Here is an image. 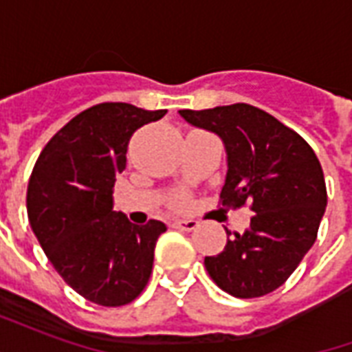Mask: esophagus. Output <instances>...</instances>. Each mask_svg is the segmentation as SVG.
Segmentation results:
<instances>
[{
	"mask_svg": "<svg viewBox=\"0 0 352 352\" xmlns=\"http://www.w3.org/2000/svg\"><path fill=\"white\" fill-rule=\"evenodd\" d=\"M171 226L175 230H181V232H192V230L198 228V221H173Z\"/></svg>",
	"mask_w": 352,
	"mask_h": 352,
	"instance_id": "esophagus-1",
	"label": "esophagus"
}]
</instances>
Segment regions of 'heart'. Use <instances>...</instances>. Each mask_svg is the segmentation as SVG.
Listing matches in <instances>:
<instances>
[{
  "instance_id": "1",
  "label": "heart",
  "mask_w": 352,
  "mask_h": 352,
  "mask_svg": "<svg viewBox=\"0 0 352 352\" xmlns=\"http://www.w3.org/2000/svg\"><path fill=\"white\" fill-rule=\"evenodd\" d=\"M188 204H190V199H188L186 194H177L175 198H173V201H171V206L177 207V209H184Z\"/></svg>"
}]
</instances>
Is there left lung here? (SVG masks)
Listing matches in <instances>:
<instances>
[{
	"instance_id": "obj_1",
	"label": "left lung",
	"mask_w": 352,
	"mask_h": 352,
	"mask_svg": "<svg viewBox=\"0 0 352 352\" xmlns=\"http://www.w3.org/2000/svg\"><path fill=\"white\" fill-rule=\"evenodd\" d=\"M179 115L224 143L228 173L222 206L251 201L256 213L243 234L230 237L224 251L206 256L207 273L236 298L270 294L292 275L317 239L328 201L317 154L294 130L247 103L183 109Z\"/></svg>"
}]
</instances>
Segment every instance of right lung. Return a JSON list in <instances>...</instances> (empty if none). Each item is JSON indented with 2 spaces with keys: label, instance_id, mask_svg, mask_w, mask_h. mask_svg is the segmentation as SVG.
Wrapping results in <instances>:
<instances>
[{
  "label": "right lung",
  "instance_id": "1",
  "mask_svg": "<svg viewBox=\"0 0 352 352\" xmlns=\"http://www.w3.org/2000/svg\"><path fill=\"white\" fill-rule=\"evenodd\" d=\"M166 115L130 103H100L45 145L28 184V219L62 279L88 302L118 307L148 283L166 224H131L113 211V186L126 168L133 131Z\"/></svg>",
  "mask_w": 352,
  "mask_h": 352
}]
</instances>
